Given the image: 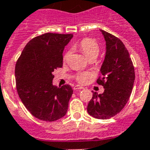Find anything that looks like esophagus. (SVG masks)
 Masks as SVG:
<instances>
[{
	"label": "esophagus",
	"instance_id": "1",
	"mask_svg": "<svg viewBox=\"0 0 150 150\" xmlns=\"http://www.w3.org/2000/svg\"><path fill=\"white\" fill-rule=\"evenodd\" d=\"M83 88H84L82 87V86H79V85L74 86V90H81V89H83Z\"/></svg>",
	"mask_w": 150,
	"mask_h": 150
}]
</instances>
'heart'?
<instances>
[{
  "label": "heart",
  "instance_id": "heart-1",
  "mask_svg": "<svg viewBox=\"0 0 150 150\" xmlns=\"http://www.w3.org/2000/svg\"><path fill=\"white\" fill-rule=\"evenodd\" d=\"M79 49L88 59H96L99 53V45L95 40L92 38H84L79 45ZM69 52H67L64 56V60H65L69 55ZM90 78L89 73L78 72L75 75V79L80 83H85Z\"/></svg>",
  "mask_w": 150,
  "mask_h": 150
}]
</instances>
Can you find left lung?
Listing matches in <instances>:
<instances>
[{"label":"left lung","instance_id":"8db88e82","mask_svg":"<svg viewBox=\"0 0 150 150\" xmlns=\"http://www.w3.org/2000/svg\"><path fill=\"white\" fill-rule=\"evenodd\" d=\"M106 52L101 66L102 76L97 83L105 88L102 94L93 92L88 113L98 119H107L120 112L127 103L135 81V70L129 54L120 39L100 30Z\"/></svg>","mask_w":150,"mask_h":150}]
</instances>
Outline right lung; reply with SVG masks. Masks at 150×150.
Segmentation results:
<instances>
[{
	"instance_id": "add662e5",
	"label": "right lung",
	"mask_w": 150,
	"mask_h": 150,
	"mask_svg": "<svg viewBox=\"0 0 150 150\" xmlns=\"http://www.w3.org/2000/svg\"><path fill=\"white\" fill-rule=\"evenodd\" d=\"M72 34L46 33L24 47L15 66L16 88L21 100L32 115L53 122L66 115L73 90L69 85H53V72L63 64L64 47Z\"/></svg>"
}]
</instances>
